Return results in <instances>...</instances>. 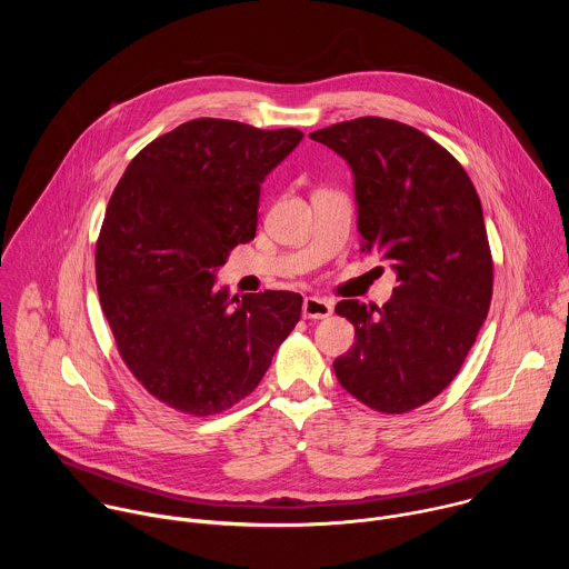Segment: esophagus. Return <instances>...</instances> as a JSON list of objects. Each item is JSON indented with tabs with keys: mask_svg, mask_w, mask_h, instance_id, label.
<instances>
[{
	"mask_svg": "<svg viewBox=\"0 0 569 569\" xmlns=\"http://www.w3.org/2000/svg\"><path fill=\"white\" fill-rule=\"evenodd\" d=\"M333 312V301L321 297H306L303 299V317L306 319H323Z\"/></svg>",
	"mask_w": 569,
	"mask_h": 569,
	"instance_id": "1",
	"label": "esophagus"
}]
</instances>
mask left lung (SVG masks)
Here are the masks:
<instances>
[{
	"label": "left lung",
	"mask_w": 569,
	"mask_h": 569,
	"mask_svg": "<svg viewBox=\"0 0 569 569\" xmlns=\"http://www.w3.org/2000/svg\"><path fill=\"white\" fill-rule=\"evenodd\" d=\"M310 139L353 173L365 254L389 261L391 299H345L336 312L356 345L336 358L340 385L371 410L410 412L459 373L493 295L479 196L459 161L421 130L380 117L321 128Z\"/></svg>",
	"instance_id": "8db88e82"
}]
</instances>
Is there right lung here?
I'll return each mask as SVG.
<instances>
[{"label":"right lung","mask_w":569,"mask_h":569,"mask_svg":"<svg viewBox=\"0 0 569 569\" xmlns=\"http://www.w3.org/2000/svg\"><path fill=\"white\" fill-rule=\"evenodd\" d=\"M295 128L193 119L150 141L119 180L97 242V286L119 353L161 402L218 415L257 389L301 317V295L231 297L229 252L257 233L263 180Z\"/></svg>","instance_id":"1"}]
</instances>
